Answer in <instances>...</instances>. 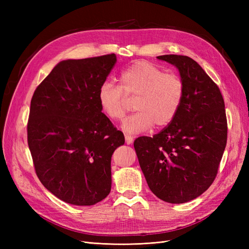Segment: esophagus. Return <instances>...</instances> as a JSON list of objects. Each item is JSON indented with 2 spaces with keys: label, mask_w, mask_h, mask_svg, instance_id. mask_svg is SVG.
Returning <instances> with one entry per match:
<instances>
[{
  "label": "esophagus",
  "mask_w": 249,
  "mask_h": 249,
  "mask_svg": "<svg viewBox=\"0 0 249 249\" xmlns=\"http://www.w3.org/2000/svg\"><path fill=\"white\" fill-rule=\"evenodd\" d=\"M125 143L126 144H132L133 143V138L131 136H125Z\"/></svg>",
  "instance_id": "esophagus-1"
}]
</instances>
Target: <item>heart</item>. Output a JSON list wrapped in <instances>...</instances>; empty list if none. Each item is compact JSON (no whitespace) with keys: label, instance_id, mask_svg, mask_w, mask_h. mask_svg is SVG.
<instances>
[{"label":"heart","instance_id":"heart-1","mask_svg":"<svg viewBox=\"0 0 249 249\" xmlns=\"http://www.w3.org/2000/svg\"><path fill=\"white\" fill-rule=\"evenodd\" d=\"M120 86L106 81L97 90V102L109 119L118 122L125 113V95L135 96L134 109L122 124L124 133L137 135L168 125L177 116L183 102L185 86L178 74L165 73L147 61H137L119 74Z\"/></svg>","mask_w":249,"mask_h":249}]
</instances>
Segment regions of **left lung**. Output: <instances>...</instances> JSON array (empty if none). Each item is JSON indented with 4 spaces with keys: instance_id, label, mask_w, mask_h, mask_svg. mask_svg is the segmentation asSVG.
I'll use <instances>...</instances> for the list:
<instances>
[{
    "instance_id": "left-lung-1",
    "label": "left lung",
    "mask_w": 249,
    "mask_h": 249,
    "mask_svg": "<svg viewBox=\"0 0 249 249\" xmlns=\"http://www.w3.org/2000/svg\"><path fill=\"white\" fill-rule=\"evenodd\" d=\"M176 66L185 92L175 119L154 137L134 141L149 189L160 199L184 203L214 182L227 145L228 124L218 86L193 59L163 55Z\"/></svg>"
}]
</instances>
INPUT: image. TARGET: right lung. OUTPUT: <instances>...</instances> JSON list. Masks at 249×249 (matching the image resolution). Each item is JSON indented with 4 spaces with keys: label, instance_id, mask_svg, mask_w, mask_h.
<instances>
[{
    "label": "right lung",
    "instance_id": "obj_1",
    "mask_svg": "<svg viewBox=\"0 0 249 249\" xmlns=\"http://www.w3.org/2000/svg\"><path fill=\"white\" fill-rule=\"evenodd\" d=\"M116 55L60 61L36 88L28 144L36 175L56 197L92 206L111 191V157L124 134L102 113L97 90Z\"/></svg>",
    "mask_w": 249,
    "mask_h": 249
}]
</instances>
